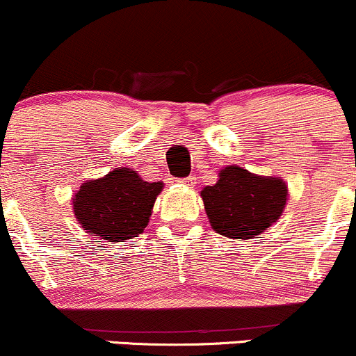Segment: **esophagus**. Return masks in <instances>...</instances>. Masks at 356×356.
Segmentation results:
<instances>
[{
	"instance_id": "1",
	"label": "esophagus",
	"mask_w": 356,
	"mask_h": 356,
	"mask_svg": "<svg viewBox=\"0 0 356 356\" xmlns=\"http://www.w3.org/2000/svg\"><path fill=\"white\" fill-rule=\"evenodd\" d=\"M194 181H195V179L194 177H192V175H191V177H187V179H182V184H186V186H192V184H194Z\"/></svg>"
}]
</instances>
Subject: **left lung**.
Returning <instances> with one entry per match:
<instances>
[{
    "label": "left lung",
    "mask_w": 356,
    "mask_h": 356,
    "mask_svg": "<svg viewBox=\"0 0 356 356\" xmlns=\"http://www.w3.org/2000/svg\"><path fill=\"white\" fill-rule=\"evenodd\" d=\"M201 197L212 229L231 239H252L283 214L288 186L281 177L227 165L214 186L204 187Z\"/></svg>",
    "instance_id": "1"
}]
</instances>
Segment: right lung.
I'll return each instance as SVG.
<instances>
[{"label": "right lung", "instance_id": "1", "mask_svg": "<svg viewBox=\"0 0 356 356\" xmlns=\"http://www.w3.org/2000/svg\"><path fill=\"white\" fill-rule=\"evenodd\" d=\"M162 189V182H147L136 170L118 167L81 184L73 195V212L90 236L122 243L144 232Z\"/></svg>", "mask_w": 356, "mask_h": 356}]
</instances>
